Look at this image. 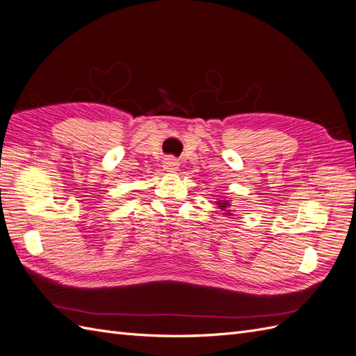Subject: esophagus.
<instances>
[{
    "label": "esophagus",
    "mask_w": 356,
    "mask_h": 356,
    "mask_svg": "<svg viewBox=\"0 0 356 356\" xmlns=\"http://www.w3.org/2000/svg\"><path fill=\"white\" fill-rule=\"evenodd\" d=\"M163 168H165V171H170V172H175L179 170V161L175 159L172 156H168L163 159Z\"/></svg>",
    "instance_id": "esophagus-1"
}]
</instances>
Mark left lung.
<instances>
[{
    "mask_svg": "<svg viewBox=\"0 0 356 356\" xmlns=\"http://www.w3.org/2000/svg\"><path fill=\"white\" fill-rule=\"evenodd\" d=\"M216 204H218V207H220L221 211L224 212L222 215H229V216H230V215H233V213H232V211H230V206H232V204H230L229 200H220V202H218Z\"/></svg>",
    "mask_w": 356,
    "mask_h": 356,
    "instance_id": "1",
    "label": "left lung"
}]
</instances>
